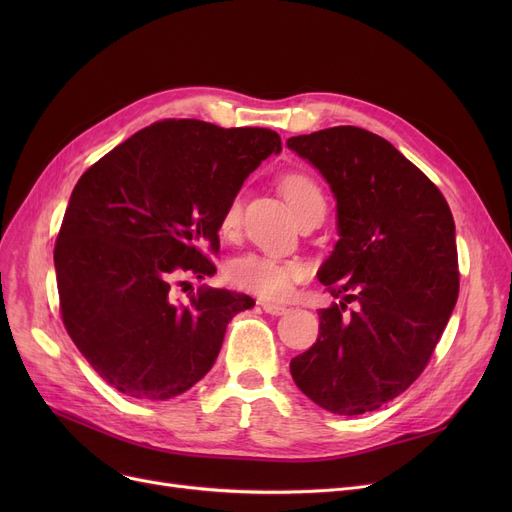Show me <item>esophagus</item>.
Listing matches in <instances>:
<instances>
[{
	"instance_id": "esophagus-1",
	"label": "esophagus",
	"mask_w": 512,
	"mask_h": 512,
	"mask_svg": "<svg viewBox=\"0 0 512 512\" xmlns=\"http://www.w3.org/2000/svg\"><path fill=\"white\" fill-rule=\"evenodd\" d=\"M261 309L265 311V313H270V315H284L288 309L284 307V305H276V303H261Z\"/></svg>"
}]
</instances>
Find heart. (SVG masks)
Instances as JSON below:
<instances>
[{"label":"heart","mask_w":512,"mask_h":512,"mask_svg":"<svg viewBox=\"0 0 512 512\" xmlns=\"http://www.w3.org/2000/svg\"><path fill=\"white\" fill-rule=\"evenodd\" d=\"M282 193L292 211L301 215L315 203H324V193L309 174H286L282 178ZM242 197L232 195L220 215V232L232 236L240 226ZM307 276L305 265L294 259H278L263 253H245L226 265V280L245 292L257 294L261 299L278 301L288 297L294 284Z\"/></svg>","instance_id":"obj_1"}]
</instances>
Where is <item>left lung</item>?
I'll list each match as a JSON object with an SVG mask.
<instances>
[{"mask_svg":"<svg viewBox=\"0 0 512 512\" xmlns=\"http://www.w3.org/2000/svg\"><path fill=\"white\" fill-rule=\"evenodd\" d=\"M330 182L340 240L319 282L340 305L319 309L317 342L290 361L292 380L336 415L380 409L427 367L459 297L452 211L386 139L334 126L288 139ZM348 302L355 312L345 313Z\"/></svg>","mask_w":512,"mask_h":512,"instance_id":"obj_1","label":"left lung"}]
</instances>
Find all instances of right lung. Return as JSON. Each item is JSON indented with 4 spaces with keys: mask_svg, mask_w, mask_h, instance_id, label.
Instances as JSON below:
<instances>
[{
    "mask_svg": "<svg viewBox=\"0 0 512 512\" xmlns=\"http://www.w3.org/2000/svg\"><path fill=\"white\" fill-rule=\"evenodd\" d=\"M280 151V134L270 128L168 118L80 176L53 249L60 313L78 351L112 388L166 400L211 369L228 321L255 301L201 288L178 305L174 284L184 274L215 272L226 203Z\"/></svg>",
    "mask_w": 512,
    "mask_h": 512,
    "instance_id": "right-lung-1",
    "label": "right lung"
}]
</instances>
